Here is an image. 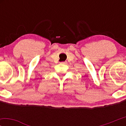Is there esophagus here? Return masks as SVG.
<instances>
[{
	"label": "esophagus",
	"mask_w": 126,
	"mask_h": 126,
	"mask_svg": "<svg viewBox=\"0 0 126 126\" xmlns=\"http://www.w3.org/2000/svg\"><path fill=\"white\" fill-rule=\"evenodd\" d=\"M61 64H67V62H66V61H63V62H61Z\"/></svg>",
	"instance_id": "esophagus-1"
}]
</instances>
